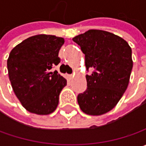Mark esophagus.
<instances>
[{
	"label": "esophagus",
	"mask_w": 146,
	"mask_h": 146,
	"mask_svg": "<svg viewBox=\"0 0 146 146\" xmlns=\"http://www.w3.org/2000/svg\"><path fill=\"white\" fill-rule=\"evenodd\" d=\"M68 78H69V79H70V80H72V79H73V78H74V75H68Z\"/></svg>",
	"instance_id": "34e87169"
}]
</instances>
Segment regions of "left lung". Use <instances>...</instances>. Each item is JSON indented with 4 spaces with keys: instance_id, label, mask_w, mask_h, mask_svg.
I'll return each instance as SVG.
<instances>
[{
    "instance_id": "1",
    "label": "left lung",
    "mask_w": 146,
    "mask_h": 146,
    "mask_svg": "<svg viewBox=\"0 0 146 146\" xmlns=\"http://www.w3.org/2000/svg\"><path fill=\"white\" fill-rule=\"evenodd\" d=\"M85 55L87 89L77 97L83 112L101 115L111 110L125 93L132 69V48L113 33L88 30L74 37Z\"/></svg>"
}]
</instances>
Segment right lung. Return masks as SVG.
Returning a JSON list of instances; mask_svg holds the SVG:
<instances>
[{"label":"right lung","mask_w":146,"mask_h":146,"mask_svg":"<svg viewBox=\"0 0 146 146\" xmlns=\"http://www.w3.org/2000/svg\"><path fill=\"white\" fill-rule=\"evenodd\" d=\"M63 44L62 37L36 35L24 40L9 53L7 68L13 90L31 113L49 115L58 105L66 80L50 70L60 62L58 53Z\"/></svg>","instance_id":"obj_1"}]
</instances>
